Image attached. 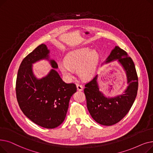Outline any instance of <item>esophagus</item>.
Segmentation results:
<instances>
[{
    "instance_id": "obj_1",
    "label": "esophagus",
    "mask_w": 153,
    "mask_h": 153,
    "mask_svg": "<svg viewBox=\"0 0 153 153\" xmlns=\"http://www.w3.org/2000/svg\"><path fill=\"white\" fill-rule=\"evenodd\" d=\"M76 86H77V91H82L83 90V87H82V85L77 84L76 85Z\"/></svg>"
}]
</instances>
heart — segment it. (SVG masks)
Returning a JSON list of instances; mask_svg holds the SVG:
<instances>
[{
  "label": "heart",
  "mask_w": 153,
  "mask_h": 153,
  "mask_svg": "<svg viewBox=\"0 0 153 153\" xmlns=\"http://www.w3.org/2000/svg\"><path fill=\"white\" fill-rule=\"evenodd\" d=\"M66 62L59 63V68L63 76L68 79L74 77L76 70L79 76L84 80L92 79L97 72L100 62V55L96 51L82 48L68 53Z\"/></svg>",
  "instance_id": "1"
}]
</instances>
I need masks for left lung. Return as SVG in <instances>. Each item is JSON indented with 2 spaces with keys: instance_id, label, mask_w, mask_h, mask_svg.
Instances as JSON below:
<instances>
[{
  "instance_id": "left-lung-1",
  "label": "left lung",
  "mask_w": 153,
  "mask_h": 153,
  "mask_svg": "<svg viewBox=\"0 0 153 153\" xmlns=\"http://www.w3.org/2000/svg\"><path fill=\"white\" fill-rule=\"evenodd\" d=\"M117 60L125 70L128 87L123 94L107 97L99 91L98 75L85 85L87 107L92 118L98 123L110 126L116 124L128 113L137 95L138 79L134 64L125 51L118 46L112 50L105 63Z\"/></svg>"
}]
</instances>
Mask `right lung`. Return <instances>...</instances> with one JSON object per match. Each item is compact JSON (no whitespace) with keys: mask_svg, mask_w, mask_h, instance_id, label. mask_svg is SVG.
<instances>
[{"mask_svg":"<svg viewBox=\"0 0 153 153\" xmlns=\"http://www.w3.org/2000/svg\"><path fill=\"white\" fill-rule=\"evenodd\" d=\"M49 54L46 45L42 44L23 59L18 71L16 95L24 115L36 125L52 129L64 122L69 100L77 87L62 81L54 69L58 64L50 59ZM42 59L49 61L53 69L45 77L37 79L32 65Z\"/></svg>","mask_w":153,"mask_h":153,"instance_id":"add662e5","label":"right lung"}]
</instances>
